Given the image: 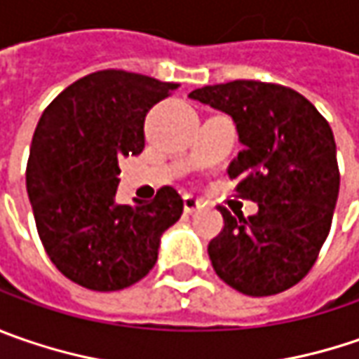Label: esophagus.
<instances>
[{
	"mask_svg": "<svg viewBox=\"0 0 359 359\" xmlns=\"http://www.w3.org/2000/svg\"><path fill=\"white\" fill-rule=\"evenodd\" d=\"M182 205H184V212H189V215H193V212H196V210L201 209V201H196L195 196L191 195H184Z\"/></svg>",
	"mask_w": 359,
	"mask_h": 359,
	"instance_id": "obj_1",
	"label": "esophagus"
}]
</instances>
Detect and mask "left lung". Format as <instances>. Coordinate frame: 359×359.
<instances>
[{"label":"left lung","instance_id":"obj_1","mask_svg":"<svg viewBox=\"0 0 359 359\" xmlns=\"http://www.w3.org/2000/svg\"><path fill=\"white\" fill-rule=\"evenodd\" d=\"M189 98L231 116L243 150L226 175L259 207L249 219L219 209L225 226L209 243L212 269L251 297L293 287L320 255L337 203L330 124L299 92L279 84L235 80L193 90Z\"/></svg>","mask_w":359,"mask_h":359}]
</instances>
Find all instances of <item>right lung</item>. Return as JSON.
<instances>
[{
  "label": "right lung",
  "mask_w": 359,
  "mask_h": 359,
  "mask_svg": "<svg viewBox=\"0 0 359 359\" xmlns=\"http://www.w3.org/2000/svg\"><path fill=\"white\" fill-rule=\"evenodd\" d=\"M179 84L124 70L88 74L39 118L25 170L27 196L48 257L70 281L118 291L158 259L182 198L163 187L150 203L116 201L118 161L144 149V118Z\"/></svg>",
  "instance_id": "1"
}]
</instances>
